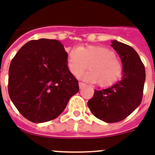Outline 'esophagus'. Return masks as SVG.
<instances>
[{
	"mask_svg": "<svg viewBox=\"0 0 155 155\" xmlns=\"http://www.w3.org/2000/svg\"><path fill=\"white\" fill-rule=\"evenodd\" d=\"M84 86H85L84 83L79 82V87H80V88H82V87H84Z\"/></svg>",
	"mask_w": 155,
	"mask_h": 155,
	"instance_id": "obj_1",
	"label": "esophagus"
}]
</instances>
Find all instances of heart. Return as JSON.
<instances>
[{"label": "heart", "instance_id": "1", "mask_svg": "<svg viewBox=\"0 0 155 155\" xmlns=\"http://www.w3.org/2000/svg\"><path fill=\"white\" fill-rule=\"evenodd\" d=\"M87 65L90 71L83 74L81 78L90 82H97L101 87L115 84L123 72L121 62L115 57L114 52L107 47H79L68 54V69L75 76H79Z\"/></svg>", "mask_w": 155, "mask_h": 155}]
</instances>
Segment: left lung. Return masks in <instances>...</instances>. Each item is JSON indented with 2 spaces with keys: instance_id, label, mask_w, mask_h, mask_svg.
<instances>
[{
  "instance_id": "obj_1",
  "label": "left lung",
  "mask_w": 155,
  "mask_h": 155,
  "mask_svg": "<svg viewBox=\"0 0 155 155\" xmlns=\"http://www.w3.org/2000/svg\"><path fill=\"white\" fill-rule=\"evenodd\" d=\"M111 46L122 62V79L108 88L95 90L87 106L96 117L114 123L124 120L140 105L146 71L144 64L133 47L116 40L112 41Z\"/></svg>"
}]
</instances>
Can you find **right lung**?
I'll use <instances>...</instances> for the list:
<instances>
[{
    "mask_svg": "<svg viewBox=\"0 0 155 155\" xmlns=\"http://www.w3.org/2000/svg\"><path fill=\"white\" fill-rule=\"evenodd\" d=\"M67 63L68 53L58 40H31L16 54L8 70V91L24 117L42 123L63 113L79 92Z\"/></svg>",
    "mask_w": 155,
    "mask_h": 155,
    "instance_id": "1",
    "label": "right lung"
}]
</instances>
